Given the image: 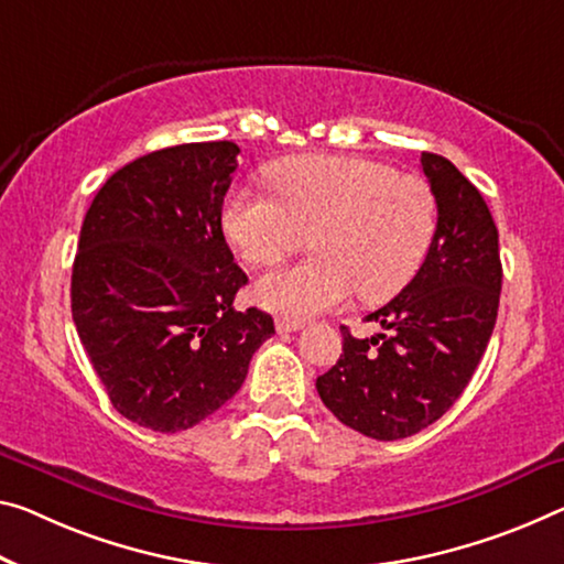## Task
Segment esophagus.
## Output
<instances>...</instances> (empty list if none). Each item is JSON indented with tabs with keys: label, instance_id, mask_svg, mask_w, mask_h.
I'll list each match as a JSON object with an SVG mask.
<instances>
[{
	"label": "esophagus",
	"instance_id": "34e87169",
	"mask_svg": "<svg viewBox=\"0 0 564 564\" xmlns=\"http://www.w3.org/2000/svg\"><path fill=\"white\" fill-rule=\"evenodd\" d=\"M302 325H305L302 319H292V317L276 319V330H280V333H294V330H300Z\"/></svg>",
	"mask_w": 564,
	"mask_h": 564
}]
</instances>
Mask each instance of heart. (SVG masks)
<instances>
[{"label":"heart","instance_id":"b5f03b06","mask_svg":"<svg viewBox=\"0 0 564 564\" xmlns=\"http://www.w3.org/2000/svg\"><path fill=\"white\" fill-rule=\"evenodd\" d=\"M270 184L276 198L231 194L221 221L252 264H272L310 237L317 254L257 280V300L272 312L310 317L355 290L386 302L421 270L438 216L423 178L352 155H300L272 166Z\"/></svg>","mask_w":564,"mask_h":564}]
</instances>
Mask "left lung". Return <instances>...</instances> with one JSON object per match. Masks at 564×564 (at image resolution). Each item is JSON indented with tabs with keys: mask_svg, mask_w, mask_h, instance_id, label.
<instances>
[{
	"mask_svg": "<svg viewBox=\"0 0 564 564\" xmlns=\"http://www.w3.org/2000/svg\"><path fill=\"white\" fill-rule=\"evenodd\" d=\"M436 196V234L421 270L386 307L370 312L388 330L352 337L317 378L323 403L345 426L395 441L438 421L469 386L497 323L499 231L479 188L452 161L421 153Z\"/></svg>",
	"mask_w": 564,
	"mask_h": 564,
	"instance_id": "8db88e82",
	"label": "left lung"
}]
</instances>
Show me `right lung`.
Instances as JSON below:
<instances>
[{"label": "right lung", "mask_w": 564, "mask_h": 564, "mask_svg": "<svg viewBox=\"0 0 564 564\" xmlns=\"http://www.w3.org/2000/svg\"><path fill=\"white\" fill-rule=\"evenodd\" d=\"M231 141L184 143L118 169L85 214L73 264V319L120 415L176 433L245 383L274 319L237 310L247 274L221 231L237 171Z\"/></svg>", "instance_id": "add662e5"}]
</instances>
